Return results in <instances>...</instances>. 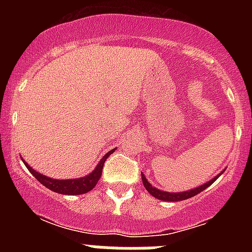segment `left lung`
Masks as SVG:
<instances>
[{"mask_svg":"<svg viewBox=\"0 0 252 252\" xmlns=\"http://www.w3.org/2000/svg\"><path fill=\"white\" fill-rule=\"evenodd\" d=\"M222 174V173H221ZM221 174H218L217 177L213 178L212 180H209L208 183L206 184H202L201 187H198V188H194L192 189V190H188V192H182V193H169V192H162V190H159V189L154 188L153 186H151L150 183H149L148 180H146L145 175L142 174L141 173V179H142V183H144V187L146 188V190H148L149 193H150L153 197L158 198V199H160V201H168V202H177V201H184V199H188V198H192L194 197V195L199 194L201 192H203L204 189L208 188L211 184L213 183V182H216V179H217L218 177Z\"/></svg>","mask_w":252,"mask_h":252,"instance_id":"obj_1","label":"left lung"}]
</instances>
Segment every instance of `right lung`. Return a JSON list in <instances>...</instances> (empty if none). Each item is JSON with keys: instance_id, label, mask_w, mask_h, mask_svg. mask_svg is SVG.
<instances>
[{"instance_id": "add662e5", "label": "right lung", "mask_w": 252, "mask_h": 252, "mask_svg": "<svg viewBox=\"0 0 252 252\" xmlns=\"http://www.w3.org/2000/svg\"><path fill=\"white\" fill-rule=\"evenodd\" d=\"M115 151V149L104 155L101 159V161L98 162V165L95 166L94 170L91 173L90 175H87L84 178H79V179H69V180H57L51 179V178L45 177V175L40 174L37 171H35L34 169L31 168L30 165H28V162H25V160H22L24 164L26 165V168L29 169L31 174L34 175L40 183L45 186L46 188H49L50 190L55 193H60V194H68V195H77V194H84V193H88L90 190H92L95 187L97 182L99 180L102 175V169H103L104 161L107 160V158L110 157L111 154Z\"/></svg>"}]
</instances>
